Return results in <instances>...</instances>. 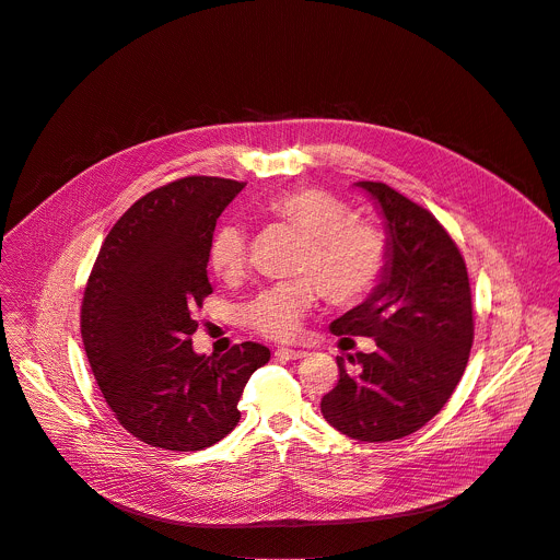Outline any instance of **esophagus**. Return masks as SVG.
<instances>
[{"mask_svg":"<svg viewBox=\"0 0 560 560\" xmlns=\"http://www.w3.org/2000/svg\"><path fill=\"white\" fill-rule=\"evenodd\" d=\"M275 355H277V358H283V360H299V358L305 355V351L292 349V347H279V349L275 351Z\"/></svg>","mask_w":560,"mask_h":560,"instance_id":"34e87169","label":"esophagus"}]
</instances>
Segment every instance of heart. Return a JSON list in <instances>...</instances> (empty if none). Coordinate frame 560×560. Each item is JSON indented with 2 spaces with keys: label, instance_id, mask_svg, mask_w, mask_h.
<instances>
[{
  "label": "heart",
  "instance_id": "heart-1",
  "mask_svg": "<svg viewBox=\"0 0 560 560\" xmlns=\"http://www.w3.org/2000/svg\"><path fill=\"white\" fill-rule=\"evenodd\" d=\"M266 213L301 235L305 244L299 272L261 290L244 307L248 329L288 340L296 336L303 316L325 292L334 305H355L378 288L389 264L385 231L353 215L351 207L318 186L275 196ZM246 233L237 224H222L209 244V266L220 279H235L246 268Z\"/></svg>",
  "mask_w": 560,
  "mask_h": 560
}]
</instances>
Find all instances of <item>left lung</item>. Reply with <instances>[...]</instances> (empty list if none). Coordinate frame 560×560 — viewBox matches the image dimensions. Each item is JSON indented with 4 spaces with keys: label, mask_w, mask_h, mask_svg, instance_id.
<instances>
[{
    "label": "left lung",
    "mask_w": 560,
    "mask_h": 560,
    "mask_svg": "<svg viewBox=\"0 0 560 560\" xmlns=\"http://www.w3.org/2000/svg\"><path fill=\"white\" fill-rule=\"evenodd\" d=\"M376 200L389 233V264L378 288L336 318V336H369L371 353L336 355L338 383L323 396V418L360 442L407 438L453 396L475 338L466 261L424 207L385 182H358Z\"/></svg>",
    "instance_id": "obj_1"
}]
</instances>
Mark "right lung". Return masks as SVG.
<instances>
[{"label": "right lung", "instance_id": "add662e5", "mask_svg": "<svg viewBox=\"0 0 560 560\" xmlns=\"http://www.w3.org/2000/svg\"><path fill=\"white\" fill-rule=\"evenodd\" d=\"M244 182L189 175L133 202L105 237L81 303V338L116 420L164 451H202L240 422L259 342L194 351L196 307L213 292L207 264L218 218Z\"/></svg>", "mask_w": 560, "mask_h": 560}]
</instances>
